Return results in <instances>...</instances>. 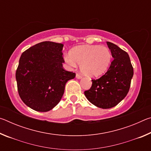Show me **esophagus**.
Masks as SVG:
<instances>
[{
	"label": "esophagus",
	"instance_id": "1",
	"mask_svg": "<svg viewBox=\"0 0 151 151\" xmlns=\"http://www.w3.org/2000/svg\"><path fill=\"white\" fill-rule=\"evenodd\" d=\"M76 78H78V79H81L82 78V75H81L80 74H76Z\"/></svg>",
	"mask_w": 151,
	"mask_h": 151
}]
</instances>
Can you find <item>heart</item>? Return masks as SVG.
<instances>
[{"label": "heart", "mask_w": 151, "mask_h": 151, "mask_svg": "<svg viewBox=\"0 0 151 151\" xmlns=\"http://www.w3.org/2000/svg\"><path fill=\"white\" fill-rule=\"evenodd\" d=\"M111 58L108 48L97 45L75 47L64 57L68 66L76 67L77 63L80 64L81 72L91 77L103 75L109 68Z\"/></svg>", "instance_id": "heart-1"}]
</instances>
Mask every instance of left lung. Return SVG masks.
I'll return each instance as SVG.
<instances>
[{
    "mask_svg": "<svg viewBox=\"0 0 151 151\" xmlns=\"http://www.w3.org/2000/svg\"><path fill=\"white\" fill-rule=\"evenodd\" d=\"M114 60L107 72L98 79L92 80L91 88L85 91L88 101L101 109L117 105L129 93L133 68L128 53L113 43L106 42Z\"/></svg>",
    "mask_w": 151,
    "mask_h": 151,
    "instance_id": "obj_1",
    "label": "left lung"
}]
</instances>
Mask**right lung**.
<instances>
[{
	"label": "right lung",
	"instance_id": "1",
	"mask_svg": "<svg viewBox=\"0 0 151 151\" xmlns=\"http://www.w3.org/2000/svg\"><path fill=\"white\" fill-rule=\"evenodd\" d=\"M63 45L45 41L25 50L16 72L18 92L23 103L39 112L52 110L62 99L66 83L76 74L63 67Z\"/></svg>",
	"mask_w": 151,
	"mask_h": 151
}]
</instances>
